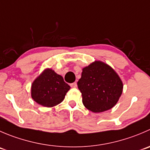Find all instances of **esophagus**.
Segmentation results:
<instances>
[{
	"label": "esophagus",
	"instance_id": "1",
	"mask_svg": "<svg viewBox=\"0 0 150 150\" xmlns=\"http://www.w3.org/2000/svg\"><path fill=\"white\" fill-rule=\"evenodd\" d=\"M70 86H71V87H72V88H76V87H77V83L76 82L72 83L70 84Z\"/></svg>",
	"mask_w": 150,
	"mask_h": 150
}]
</instances>
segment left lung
Returning a JSON list of instances; mask_svg holds the SVG:
<instances>
[{
  "instance_id": "left-lung-1",
  "label": "left lung",
  "mask_w": 150,
  "mask_h": 150,
  "mask_svg": "<svg viewBox=\"0 0 150 150\" xmlns=\"http://www.w3.org/2000/svg\"><path fill=\"white\" fill-rule=\"evenodd\" d=\"M78 86L83 105L94 113L112 108L123 91V83L118 74L101 61H94L83 68Z\"/></svg>"
}]
</instances>
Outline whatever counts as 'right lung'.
<instances>
[{
	"mask_svg": "<svg viewBox=\"0 0 150 150\" xmlns=\"http://www.w3.org/2000/svg\"><path fill=\"white\" fill-rule=\"evenodd\" d=\"M70 86L62 75L51 68L44 69L33 81L30 88L31 97L36 103L52 108L62 103Z\"/></svg>",
	"mask_w": 150,
	"mask_h": 150,
	"instance_id": "obj_1",
	"label": "right lung"
}]
</instances>
